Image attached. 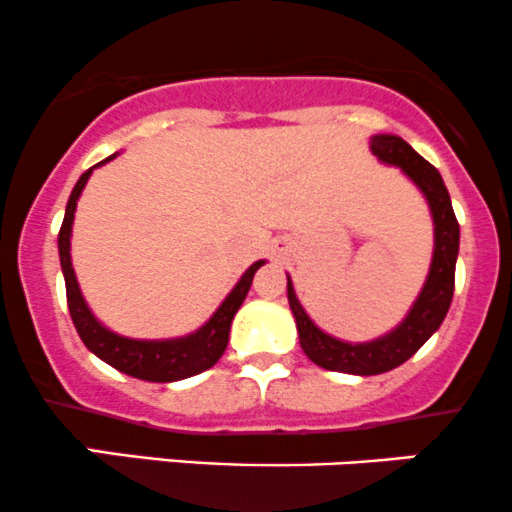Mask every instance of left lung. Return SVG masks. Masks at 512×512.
<instances>
[{
  "instance_id": "1",
  "label": "left lung",
  "mask_w": 512,
  "mask_h": 512,
  "mask_svg": "<svg viewBox=\"0 0 512 512\" xmlns=\"http://www.w3.org/2000/svg\"><path fill=\"white\" fill-rule=\"evenodd\" d=\"M371 151L373 156H378V161L403 170L425 195L432 212L434 254L430 273H427L425 285H422L417 300L412 302L405 320L393 332L383 334L373 342H342V339L322 332L307 317L298 295H295L293 280L288 278V302L295 324H298L300 346L307 359L327 368V371L356 373V376H376V373L398 368L437 332L439 324L447 317L449 305H452L456 256H459V222L454 217L452 200H449L447 185H444L439 170L432 163H427L408 141L393 134L371 136Z\"/></svg>"
}]
</instances>
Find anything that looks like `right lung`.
Segmentation results:
<instances>
[{
    "label": "right lung",
    "mask_w": 512,
    "mask_h": 512,
    "mask_svg": "<svg viewBox=\"0 0 512 512\" xmlns=\"http://www.w3.org/2000/svg\"><path fill=\"white\" fill-rule=\"evenodd\" d=\"M117 156V153H114ZM114 156L104 158L102 163L112 161ZM97 163V166H102ZM95 166V168H97ZM95 168H90L87 173L80 175V180L75 183L73 192H70L68 207H65V219L63 227L58 234V254H60V268H63L65 278V293H68V310L73 317L75 329H78L80 339L85 342L87 349L95 356H100L104 364L114 366L117 371L126 373V376L141 378V381L151 383H173L183 381V378L197 376V373L207 371L219 361V356L224 354L229 342V327L236 310L244 302L246 293L251 288V280L254 273L263 266L266 261H256L254 266H249V271L239 278V283L234 285L232 293L224 298L222 305L217 307V312L202 324L197 332L188 334V337L178 339H129L122 334L112 332L104 324L92 315V310L87 307L85 298L80 293L78 278H75L73 261H70V234H73V219H75V207H78L80 192L85 190L87 178Z\"/></svg>",
    "instance_id": "obj_1"
}]
</instances>
